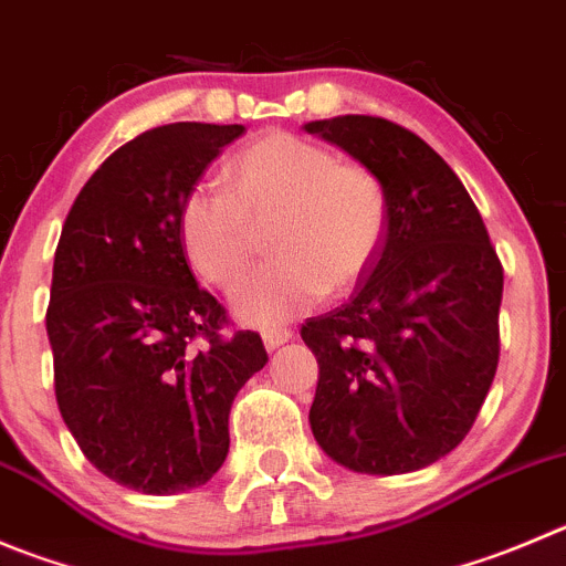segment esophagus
Returning <instances> with one entry per match:
<instances>
[{"label":"esophagus","instance_id":"1","mask_svg":"<svg viewBox=\"0 0 566 566\" xmlns=\"http://www.w3.org/2000/svg\"><path fill=\"white\" fill-rule=\"evenodd\" d=\"M287 340H293V332L282 329V326H279V329H265V332H262V343H265L268 352H273V348L284 346V343H287Z\"/></svg>","mask_w":566,"mask_h":566}]
</instances>
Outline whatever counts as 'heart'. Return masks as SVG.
I'll use <instances>...</instances> for the list:
<instances>
[{
    "label": "heart",
    "instance_id": "heart-1",
    "mask_svg": "<svg viewBox=\"0 0 566 566\" xmlns=\"http://www.w3.org/2000/svg\"><path fill=\"white\" fill-rule=\"evenodd\" d=\"M229 192L200 184L178 209V240L189 265L214 287H231L268 229L273 262L234 293L237 318L284 324L329 290H352L377 262L390 203L377 172L346 164L329 147L273 130L226 164Z\"/></svg>",
    "mask_w": 566,
    "mask_h": 566
}]
</instances>
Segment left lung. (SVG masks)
Segmentation results:
<instances>
[{
    "label": "left lung",
    "instance_id": "1",
    "mask_svg": "<svg viewBox=\"0 0 566 566\" xmlns=\"http://www.w3.org/2000/svg\"><path fill=\"white\" fill-rule=\"evenodd\" d=\"M304 130L377 172L390 203L385 245L352 301L301 326L318 360L310 427L352 472H416L455 450L483 408L503 265L467 187L424 139L363 114Z\"/></svg>",
    "mask_w": 566,
    "mask_h": 566
}]
</instances>
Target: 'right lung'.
<instances>
[{
  "label": "right lung",
  "instance_id": "right-lung-1",
  "mask_svg": "<svg viewBox=\"0 0 566 566\" xmlns=\"http://www.w3.org/2000/svg\"><path fill=\"white\" fill-rule=\"evenodd\" d=\"M242 125L172 123L111 153L72 203L52 265L55 399L83 455L114 483L178 494L229 455L234 396L268 363L256 332L220 337L178 209Z\"/></svg>",
  "mask_w": 566,
  "mask_h": 566
}]
</instances>
